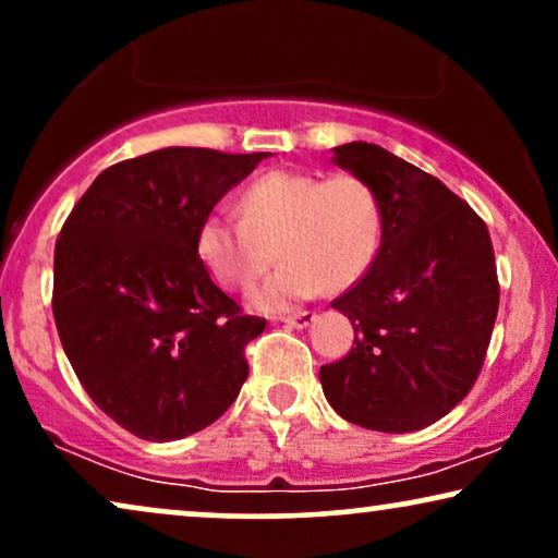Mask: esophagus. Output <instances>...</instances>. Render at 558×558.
Segmentation results:
<instances>
[{"label":"esophagus","instance_id":"1","mask_svg":"<svg viewBox=\"0 0 558 558\" xmlns=\"http://www.w3.org/2000/svg\"><path fill=\"white\" fill-rule=\"evenodd\" d=\"M286 327H293V329H306L312 327V324L316 322V314L314 312H299L293 316H286Z\"/></svg>","mask_w":558,"mask_h":558}]
</instances>
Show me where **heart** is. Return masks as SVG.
<instances>
[{
	"instance_id": "1",
	"label": "heart",
	"mask_w": 558,
	"mask_h": 558,
	"mask_svg": "<svg viewBox=\"0 0 558 558\" xmlns=\"http://www.w3.org/2000/svg\"><path fill=\"white\" fill-rule=\"evenodd\" d=\"M384 216L368 182L340 174H259L239 195V214L214 208L197 227L195 250L210 278L229 291L255 288L278 252L283 265L259 288V312H288L361 280L378 255Z\"/></svg>"
}]
</instances>
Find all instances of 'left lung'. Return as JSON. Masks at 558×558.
Returning <instances> with one entry per match:
<instances>
[{"label":"left lung","instance_id":"obj_1","mask_svg":"<svg viewBox=\"0 0 558 558\" xmlns=\"http://www.w3.org/2000/svg\"><path fill=\"white\" fill-rule=\"evenodd\" d=\"M331 161L378 195L384 234L363 280L331 308L355 348L322 365L329 407L378 433H414L466 397L499 306L489 231L440 180L376 144L352 141Z\"/></svg>","mask_w":558,"mask_h":558}]
</instances>
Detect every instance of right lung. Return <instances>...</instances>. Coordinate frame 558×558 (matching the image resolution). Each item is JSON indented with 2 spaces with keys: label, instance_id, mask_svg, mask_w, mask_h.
<instances>
[{
  "label": "right lung",
  "instance_id": "obj_1",
  "mask_svg": "<svg viewBox=\"0 0 558 558\" xmlns=\"http://www.w3.org/2000/svg\"><path fill=\"white\" fill-rule=\"evenodd\" d=\"M257 154L169 146L92 182L53 255V319L92 401L141 440L208 427L246 380V342L265 319L218 288L197 227L252 174Z\"/></svg>",
  "mask_w": 558,
  "mask_h": 558
}]
</instances>
